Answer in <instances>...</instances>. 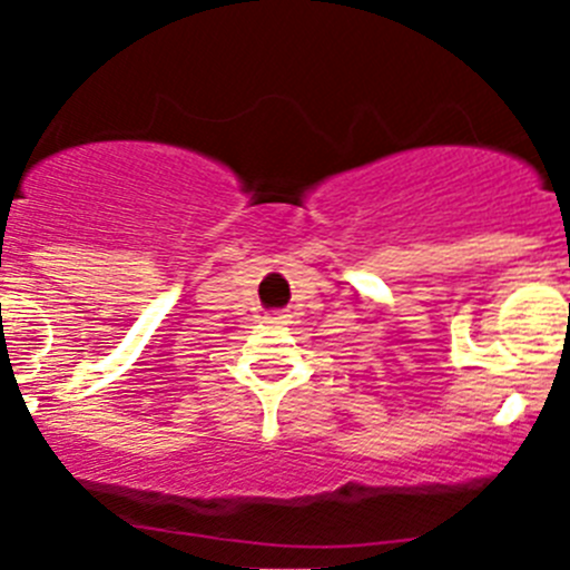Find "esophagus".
<instances>
[{
  "mask_svg": "<svg viewBox=\"0 0 570 570\" xmlns=\"http://www.w3.org/2000/svg\"><path fill=\"white\" fill-rule=\"evenodd\" d=\"M267 323H275V326H286V323H292V315H286V312H278V315H269Z\"/></svg>",
  "mask_w": 570,
  "mask_h": 570,
  "instance_id": "34e87169",
  "label": "esophagus"
}]
</instances>
